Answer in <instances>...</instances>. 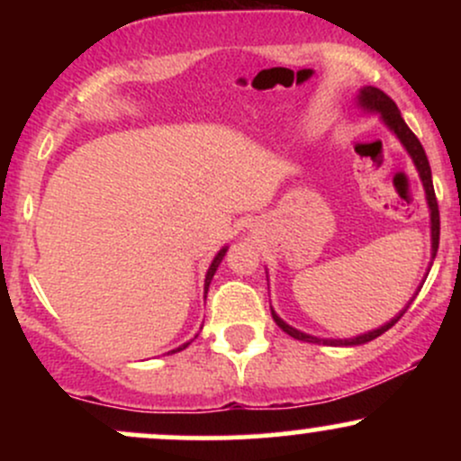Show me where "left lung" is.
<instances>
[{
  "label": "left lung",
  "instance_id": "left-lung-1",
  "mask_svg": "<svg viewBox=\"0 0 461 461\" xmlns=\"http://www.w3.org/2000/svg\"><path fill=\"white\" fill-rule=\"evenodd\" d=\"M357 105L364 110V113L379 114V119L384 121L385 128H388L396 136V139H399L401 145L405 147V151L410 153L411 162H414V167H416V171H418V177H420L422 188H425L427 205H429V221H431V223H429L431 225V262H429V267H431L433 258H436V253H438V245H440V212H438V201H436V193H433L431 167H429V160H427V153H425V149H422L420 140L416 139L414 131L407 128L403 116H401V110L396 108V104L384 91H379V88H375V86L359 88ZM427 271H429V268H427ZM420 288H422V285H418V290H420ZM418 290H416V294H418ZM416 294H414V297H416ZM414 297L410 299V303H411V301H414ZM410 303H407L405 308L394 316V319H390L388 322H384L382 327H377V330L366 331V333H359V336H353V338H319V336H310V333H305V331H301V330H294L293 325H288V322H285L284 319H279V314L273 308H271V314H273V321L277 322L279 330L288 333V336L297 338V340L316 342V345H330V347H357V345H366V342L375 340V338L382 336V333L388 331L390 327H393L394 322L405 314V310L410 308Z\"/></svg>",
  "mask_w": 461,
  "mask_h": 461
}]
</instances>
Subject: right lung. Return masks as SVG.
I'll use <instances>...</instances> for the list:
<instances>
[{"label":"right lung","mask_w":461,"mask_h":461,"mask_svg":"<svg viewBox=\"0 0 461 461\" xmlns=\"http://www.w3.org/2000/svg\"><path fill=\"white\" fill-rule=\"evenodd\" d=\"M227 249L230 247H223L221 249L219 253H216L214 256V260H212V264H210V268H208V273H205V284H203V293L208 294V288H210V282H212V277H214V273H216V268H219V264L223 262V258H225V253H227ZM197 338V336H194ZM190 345V342H184L182 347H177V348H173V351H168V353H177V351H184V348H186Z\"/></svg>","instance_id":"obj_1"}]
</instances>
